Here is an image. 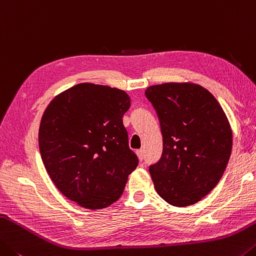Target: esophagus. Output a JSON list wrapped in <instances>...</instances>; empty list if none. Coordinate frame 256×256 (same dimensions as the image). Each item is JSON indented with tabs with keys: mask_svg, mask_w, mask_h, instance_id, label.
I'll use <instances>...</instances> for the list:
<instances>
[{
	"mask_svg": "<svg viewBox=\"0 0 256 256\" xmlns=\"http://www.w3.org/2000/svg\"><path fill=\"white\" fill-rule=\"evenodd\" d=\"M136 154H137L138 160H140V161H143L144 160V150H136Z\"/></svg>",
	"mask_w": 256,
	"mask_h": 256,
	"instance_id": "esophagus-1",
	"label": "esophagus"
}]
</instances>
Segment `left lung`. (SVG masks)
Listing matches in <instances>:
<instances>
[{
    "label": "left lung",
    "mask_w": 256,
    "mask_h": 256,
    "mask_svg": "<svg viewBox=\"0 0 256 256\" xmlns=\"http://www.w3.org/2000/svg\"><path fill=\"white\" fill-rule=\"evenodd\" d=\"M146 98L160 119L163 153L150 166L158 196L174 206L200 202L228 164L232 130L220 103L194 82H164L148 87Z\"/></svg>",
    "instance_id": "1"
}]
</instances>
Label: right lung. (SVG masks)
<instances>
[{
  "label": "right lung",
  "instance_id": "right-lung-1",
  "mask_svg": "<svg viewBox=\"0 0 256 256\" xmlns=\"http://www.w3.org/2000/svg\"><path fill=\"white\" fill-rule=\"evenodd\" d=\"M129 106L124 90L92 82L70 87L46 106L38 132L40 156L66 198L100 210L122 195L138 164L122 122Z\"/></svg>",
  "mask_w": 256,
  "mask_h": 256
}]
</instances>
